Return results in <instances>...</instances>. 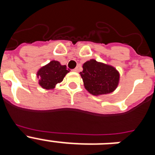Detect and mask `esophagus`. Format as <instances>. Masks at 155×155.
Masks as SVG:
<instances>
[{
	"label": "esophagus",
	"mask_w": 155,
	"mask_h": 155,
	"mask_svg": "<svg viewBox=\"0 0 155 155\" xmlns=\"http://www.w3.org/2000/svg\"><path fill=\"white\" fill-rule=\"evenodd\" d=\"M73 71H74V72H78V68H74V69L73 70Z\"/></svg>",
	"instance_id": "obj_1"
}]
</instances>
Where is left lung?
<instances>
[{"mask_svg": "<svg viewBox=\"0 0 155 155\" xmlns=\"http://www.w3.org/2000/svg\"><path fill=\"white\" fill-rule=\"evenodd\" d=\"M84 87L94 95L109 94L116 88L120 74L113 67L90 60L83 64L80 72Z\"/></svg>", "mask_w": 155, "mask_h": 155, "instance_id": "1", "label": "left lung"}]
</instances>
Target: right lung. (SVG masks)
<instances>
[{
  "label": "right lung",
  "mask_w": 155,
  "mask_h": 155,
  "mask_svg": "<svg viewBox=\"0 0 155 155\" xmlns=\"http://www.w3.org/2000/svg\"><path fill=\"white\" fill-rule=\"evenodd\" d=\"M68 72L69 70H67L66 65H61L58 61H52L37 72V77L40 78L39 85L45 89H53L57 83L62 81Z\"/></svg>",
  "instance_id": "right-lung-1"
}]
</instances>
